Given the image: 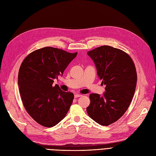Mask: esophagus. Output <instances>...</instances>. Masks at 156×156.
<instances>
[{"mask_svg":"<svg viewBox=\"0 0 156 156\" xmlns=\"http://www.w3.org/2000/svg\"><path fill=\"white\" fill-rule=\"evenodd\" d=\"M81 96H82V95H80V94H75V95H74L75 98H80V97H81Z\"/></svg>","mask_w":156,"mask_h":156,"instance_id":"obj_1","label":"esophagus"}]
</instances>
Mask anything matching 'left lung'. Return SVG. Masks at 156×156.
I'll return each instance as SVG.
<instances>
[{
  "label": "left lung",
  "mask_w": 156,
  "mask_h": 156,
  "mask_svg": "<svg viewBox=\"0 0 156 156\" xmlns=\"http://www.w3.org/2000/svg\"><path fill=\"white\" fill-rule=\"evenodd\" d=\"M87 54L106 87L103 95H90L87 111L98 124L108 126L120 119L130 105L137 83L135 64L126 52L110 46L95 48Z\"/></svg>",
  "instance_id": "left-lung-1"
}]
</instances>
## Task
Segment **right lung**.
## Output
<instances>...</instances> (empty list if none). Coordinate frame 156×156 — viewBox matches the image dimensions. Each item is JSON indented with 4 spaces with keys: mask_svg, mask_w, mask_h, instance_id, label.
I'll return each mask as SVG.
<instances>
[{
    "mask_svg": "<svg viewBox=\"0 0 156 156\" xmlns=\"http://www.w3.org/2000/svg\"><path fill=\"white\" fill-rule=\"evenodd\" d=\"M77 55L44 47L30 53L21 64L18 76L21 99L28 114L41 125L54 126L70 108L73 94L63 92L53 83Z\"/></svg>",
    "mask_w": 156,
    "mask_h": 156,
    "instance_id": "add662e5",
    "label": "right lung"
}]
</instances>
